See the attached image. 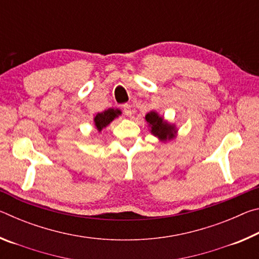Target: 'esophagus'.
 Wrapping results in <instances>:
<instances>
[{"label": "esophagus", "mask_w": 259, "mask_h": 259, "mask_svg": "<svg viewBox=\"0 0 259 259\" xmlns=\"http://www.w3.org/2000/svg\"><path fill=\"white\" fill-rule=\"evenodd\" d=\"M122 108H123V113L125 114L126 116H131V114H133V112H131V106L128 104H124L123 106H122Z\"/></svg>", "instance_id": "1"}]
</instances>
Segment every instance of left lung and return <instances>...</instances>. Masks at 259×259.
I'll use <instances>...</instances> for the list:
<instances>
[{
    "instance_id": "left-lung-1",
    "label": "left lung",
    "mask_w": 259,
    "mask_h": 259,
    "mask_svg": "<svg viewBox=\"0 0 259 259\" xmlns=\"http://www.w3.org/2000/svg\"><path fill=\"white\" fill-rule=\"evenodd\" d=\"M145 120L147 121L148 126L151 128V133L159 138L161 142L171 140L177 134V129L175 124H170L169 122H166L163 117L160 116L154 111L147 113Z\"/></svg>"
}]
</instances>
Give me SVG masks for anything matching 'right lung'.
<instances>
[{"label":"right lung","mask_w":259,"mask_h":259,"mask_svg":"<svg viewBox=\"0 0 259 259\" xmlns=\"http://www.w3.org/2000/svg\"><path fill=\"white\" fill-rule=\"evenodd\" d=\"M119 115H121V111L120 109H114V108H108L107 111L102 112V113H97L96 114L95 119H94V123L95 126L97 128L98 131H102L104 128L111 123V122L117 117Z\"/></svg>","instance_id":"add662e5"}]
</instances>
